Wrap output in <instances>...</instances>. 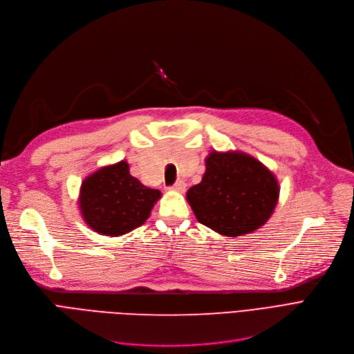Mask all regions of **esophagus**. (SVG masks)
<instances>
[{
  "instance_id": "34e87169",
  "label": "esophagus",
  "mask_w": 354,
  "mask_h": 354,
  "mask_svg": "<svg viewBox=\"0 0 354 354\" xmlns=\"http://www.w3.org/2000/svg\"><path fill=\"white\" fill-rule=\"evenodd\" d=\"M170 189L174 190V192H178V193H183L184 190H186V184H184V181H177V183H174V186H171Z\"/></svg>"
}]
</instances>
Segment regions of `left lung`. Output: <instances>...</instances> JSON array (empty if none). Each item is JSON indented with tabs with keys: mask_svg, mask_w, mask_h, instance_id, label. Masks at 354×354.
<instances>
[{
	"mask_svg": "<svg viewBox=\"0 0 354 354\" xmlns=\"http://www.w3.org/2000/svg\"><path fill=\"white\" fill-rule=\"evenodd\" d=\"M186 197L201 225L236 238L268 222L278 203L279 184L255 157L242 151H212L203 178Z\"/></svg>",
	"mask_w": 354,
	"mask_h": 354,
	"instance_id": "8db88e82",
	"label": "left lung"
}]
</instances>
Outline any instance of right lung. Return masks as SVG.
I'll list each match as a JSON object with an SVG mask.
<instances>
[{
    "label": "right lung",
    "mask_w": 354,
    "mask_h": 354,
    "mask_svg": "<svg viewBox=\"0 0 354 354\" xmlns=\"http://www.w3.org/2000/svg\"><path fill=\"white\" fill-rule=\"evenodd\" d=\"M161 192L129 174L125 160L105 165L82 181L79 210L86 225L104 236H121L144 225Z\"/></svg>",
    "instance_id": "add662e5"
}]
</instances>
